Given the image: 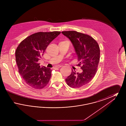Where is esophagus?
I'll list each match as a JSON object with an SVG mask.
<instances>
[{
  "label": "esophagus",
  "instance_id": "1",
  "mask_svg": "<svg viewBox=\"0 0 126 126\" xmlns=\"http://www.w3.org/2000/svg\"><path fill=\"white\" fill-rule=\"evenodd\" d=\"M62 66H61V65H59V66H55V67H54V69H57V68H59L60 67H61Z\"/></svg>",
  "mask_w": 126,
  "mask_h": 126
}]
</instances>
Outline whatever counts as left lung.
Returning <instances> with one entry per match:
<instances>
[{"label": "left lung", "instance_id": "1", "mask_svg": "<svg viewBox=\"0 0 126 126\" xmlns=\"http://www.w3.org/2000/svg\"><path fill=\"white\" fill-rule=\"evenodd\" d=\"M72 42L82 72H72L66 78L67 84L73 88L89 83L96 74L100 60V50L98 43L92 37L74 31L62 32Z\"/></svg>", "mask_w": 126, "mask_h": 126}]
</instances>
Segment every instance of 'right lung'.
Returning <instances> with one entry per match:
<instances>
[{"label":"right lung","instance_id":"1","mask_svg":"<svg viewBox=\"0 0 126 126\" xmlns=\"http://www.w3.org/2000/svg\"><path fill=\"white\" fill-rule=\"evenodd\" d=\"M60 32H39L27 37L16 51L18 72L25 82L35 89H42L49 82L51 69L41 67L38 61L48 44L60 35Z\"/></svg>","mask_w":126,"mask_h":126}]
</instances>
